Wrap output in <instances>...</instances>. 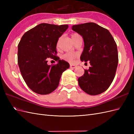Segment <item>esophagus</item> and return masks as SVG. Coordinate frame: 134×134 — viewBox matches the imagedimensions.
Segmentation results:
<instances>
[{
  "label": "esophagus",
  "mask_w": 134,
  "mask_h": 134,
  "mask_svg": "<svg viewBox=\"0 0 134 134\" xmlns=\"http://www.w3.org/2000/svg\"><path fill=\"white\" fill-rule=\"evenodd\" d=\"M70 68H71V69H75V68H76L77 67V66L75 65H72V64H70Z\"/></svg>",
  "instance_id": "esophagus-1"
}]
</instances>
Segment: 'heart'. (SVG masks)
<instances>
[{
    "label": "heart",
    "instance_id": "obj_1",
    "mask_svg": "<svg viewBox=\"0 0 134 134\" xmlns=\"http://www.w3.org/2000/svg\"><path fill=\"white\" fill-rule=\"evenodd\" d=\"M79 36V35L77 34H72L71 36V39L73 40L75 37H76V36ZM59 41H60V40H59L58 44H59ZM75 57H76V55L74 53H72V52H68V53L65 54V55H64V56H63L64 59L68 61V62H73V60H74Z\"/></svg>",
    "mask_w": 134,
    "mask_h": 134
}]
</instances>
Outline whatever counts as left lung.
Segmentation results:
<instances>
[{"label":"left lung","instance_id":"obj_1","mask_svg":"<svg viewBox=\"0 0 134 134\" xmlns=\"http://www.w3.org/2000/svg\"><path fill=\"white\" fill-rule=\"evenodd\" d=\"M82 36L84 49L80 60L90 61L91 66L78 79L82 90L90 95L106 91L115 78L119 63L117 44L109 31L93 22L72 26Z\"/></svg>","mask_w":134,"mask_h":134}]
</instances>
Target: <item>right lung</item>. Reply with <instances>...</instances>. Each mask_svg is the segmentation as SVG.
Masks as SVG:
<instances>
[{"mask_svg": "<svg viewBox=\"0 0 134 134\" xmlns=\"http://www.w3.org/2000/svg\"><path fill=\"white\" fill-rule=\"evenodd\" d=\"M68 25L41 23L23 35L18 45V64L23 78L31 90L48 94L58 88L63 72L69 68L66 61L56 56L59 38ZM50 57L58 63L47 64Z\"/></svg>", "mask_w": 134, "mask_h": 134, "instance_id": "add662e5", "label": "right lung"}]
</instances>
